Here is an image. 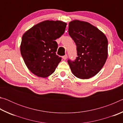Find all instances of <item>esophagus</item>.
<instances>
[{"label":"esophagus","mask_w":123,"mask_h":123,"mask_svg":"<svg viewBox=\"0 0 123 123\" xmlns=\"http://www.w3.org/2000/svg\"><path fill=\"white\" fill-rule=\"evenodd\" d=\"M67 57H68V55H67V54H66L65 55H64V56H62V59H63L64 60H66L67 59Z\"/></svg>","instance_id":"esophagus-1"}]
</instances>
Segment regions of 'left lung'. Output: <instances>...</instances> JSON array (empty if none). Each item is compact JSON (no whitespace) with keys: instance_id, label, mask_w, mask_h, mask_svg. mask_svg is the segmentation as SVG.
<instances>
[{"instance_id":"1","label":"left lung","mask_w":123,"mask_h":123,"mask_svg":"<svg viewBox=\"0 0 123 123\" xmlns=\"http://www.w3.org/2000/svg\"><path fill=\"white\" fill-rule=\"evenodd\" d=\"M68 33L76 45V59L68 63L77 78L87 79L101 69L108 55V41L103 32L88 22L74 20L69 22Z\"/></svg>"}]
</instances>
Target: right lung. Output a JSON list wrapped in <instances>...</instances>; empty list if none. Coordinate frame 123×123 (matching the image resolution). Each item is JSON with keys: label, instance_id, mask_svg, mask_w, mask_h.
I'll use <instances>...</instances> for the list:
<instances>
[{"label": "right lung", "instance_id": "add662e5", "mask_svg": "<svg viewBox=\"0 0 123 123\" xmlns=\"http://www.w3.org/2000/svg\"><path fill=\"white\" fill-rule=\"evenodd\" d=\"M67 23L60 20H45L35 25L23 35L20 53L28 69L41 78L55 72L61 61L56 54V39L64 34Z\"/></svg>", "mask_w": 123, "mask_h": 123}]
</instances>
